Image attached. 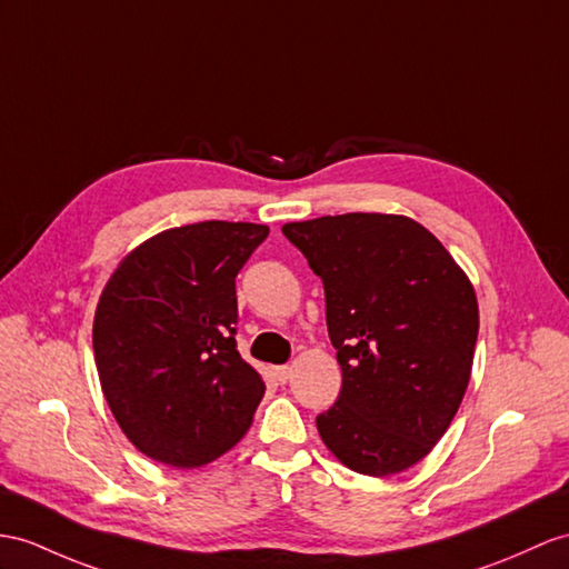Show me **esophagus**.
<instances>
[{"label":"esophagus","mask_w":569,"mask_h":569,"mask_svg":"<svg viewBox=\"0 0 569 569\" xmlns=\"http://www.w3.org/2000/svg\"><path fill=\"white\" fill-rule=\"evenodd\" d=\"M274 379L280 383H287L289 379H292V367H287V365L274 367Z\"/></svg>","instance_id":"1"}]
</instances>
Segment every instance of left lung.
I'll use <instances>...</instances> for the list:
<instances>
[{
    "label": "left lung",
    "mask_w": 569,
    "mask_h": 569,
    "mask_svg": "<svg viewBox=\"0 0 569 569\" xmlns=\"http://www.w3.org/2000/svg\"><path fill=\"white\" fill-rule=\"evenodd\" d=\"M282 233L321 277L342 369L318 435L357 473H400L432 451L461 406L478 340L473 287L408 217H318Z\"/></svg>",
    "instance_id": "obj_1"
}]
</instances>
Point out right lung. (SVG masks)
<instances>
[{"mask_svg": "<svg viewBox=\"0 0 569 569\" xmlns=\"http://www.w3.org/2000/svg\"><path fill=\"white\" fill-rule=\"evenodd\" d=\"M270 229L200 221L124 258L93 318V357L120 429L149 459L198 468L248 432L266 393L237 350V274Z\"/></svg>", "mask_w": 569, "mask_h": 569, "instance_id": "right-lung-1", "label": "right lung"}]
</instances>
